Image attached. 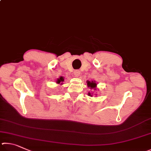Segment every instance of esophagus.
<instances>
[{
	"mask_svg": "<svg viewBox=\"0 0 151 151\" xmlns=\"http://www.w3.org/2000/svg\"><path fill=\"white\" fill-rule=\"evenodd\" d=\"M73 74H74V76H76V77H79V76H80V71L79 70H75L73 71Z\"/></svg>",
	"mask_w": 151,
	"mask_h": 151,
	"instance_id": "esophagus-1",
	"label": "esophagus"
}]
</instances>
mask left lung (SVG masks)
Returning <instances> with one entry per match:
<instances>
[{"mask_svg": "<svg viewBox=\"0 0 151 151\" xmlns=\"http://www.w3.org/2000/svg\"><path fill=\"white\" fill-rule=\"evenodd\" d=\"M97 82L95 80H92V81H87V85H88V88L91 89H93V90L96 91L97 90ZM96 96H97V94H95ZM88 96L93 97V92H89L88 93Z\"/></svg>", "mask_w": 151, "mask_h": 151, "instance_id": "8db88e82", "label": "left lung"}]
</instances>
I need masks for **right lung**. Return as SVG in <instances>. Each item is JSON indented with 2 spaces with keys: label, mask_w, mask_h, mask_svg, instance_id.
<instances>
[{
  "label": "right lung",
  "mask_w": 151,
  "mask_h": 151,
  "mask_svg": "<svg viewBox=\"0 0 151 151\" xmlns=\"http://www.w3.org/2000/svg\"><path fill=\"white\" fill-rule=\"evenodd\" d=\"M63 81H64V78L62 77V76H60L59 78L57 79L55 82H56V83H58V84H60V85H62Z\"/></svg>",
  "instance_id": "add662e5"
}]
</instances>
